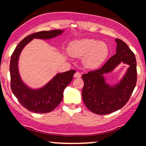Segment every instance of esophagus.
<instances>
[{"mask_svg":"<svg viewBox=\"0 0 146 146\" xmlns=\"http://www.w3.org/2000/svg\"><path fill=\"white\" fill-rule=\"evenodd\" d=\"M80 77H81V74H80V73H79V72H76L74 74V78H79Z\"/></svg>","mask_w":146,"mask_h":146,"instance_id":"1","label":"esophagus"}]
</instances>
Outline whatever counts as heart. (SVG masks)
<instances>
[{
  "label": "heart",
  "instance_id": "b5f03b06",
  "mask_svg": "<svg viewBox=\"0 0 146 146\" xmlns=\"http://www.w3.org/2000/svg\"><path fill=\"white\" fill-rule=\"evenodd\" d=\"M67 50L69 55L75 58L84 56V67L91 70L99 68L107 59L110 52L107 44L93 39L73 41L69 44Z\"/></svg>",
  "mask_w": 146,
  "mask_h": 146
}]
</instances>
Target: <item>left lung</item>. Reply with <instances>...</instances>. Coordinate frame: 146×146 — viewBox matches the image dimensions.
<instances>
[{
	"mask_svg": "<svg viewBox=\"0 0 146 146\" xmlns=\"http://www.w3.org/2000/svg\"><path fill=\"white\" fill-rule=\"evenodd\" d=\"M116 54L99 70L82 76V98L87 108L97 114H108L120 110L127 103L136 87V60L134 54L122 40L115 39ZM121 62L129 67L115 84L107 83L104 75L113 72Z\"/></svg>",
	"mask_w": 146,
	"mask_h": 146,
	"instance_id": "1",
	"label": "left lung"
}]
</instances>
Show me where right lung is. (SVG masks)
<instances>
[{"instance_id":"obj_1","label":"right lung","mask_w":146,"mask_h":146,"mask_svg":"<svg viewBox=\"0 0 146 146\" xmlns=\"http://www.w3.org/2000/svg\"><path fill=\"white\" fill-rule=\"evenodd\" d=\"M64 31L54 29L32 34L18 44L12 54L10 64L11 90L20 104L32 112L44 114L53 111L62 101L65 88L72 81L76 71L70 70L58 73L41 88H30L20 76L18 67L20 56L25 46L34 39H51L61 35Z\"/></svg>"}]
</instances>
